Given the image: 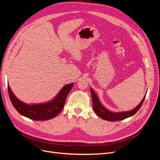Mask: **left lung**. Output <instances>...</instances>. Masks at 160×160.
I'll use <instances>...</instances> for the list:
<instances>
[{"label": "left lung", "mask_w": 160, "mask_h": 160, "mask_svg": "<svg viewBox=\"0 0 160 160\" xmlns=\"http://www.w3.org/2000/svg\"><path fill=\"white\" fill-rule=\"evenodd\" d=\"M92 101H93V108L95 113L98 115L99 118L109 122H116V121L123 120L128 118L132 117V115L136 113L142 107V103L146 98V94L143 97V99L141 101L136 108L134 109L128 111H120V112H113L106 109L104 106L101 104L98 95L95 93V92L93 90V89L90 88ZM147 93V92H146Z\"/></svg>", "instance_id": "1"}]
</instances>
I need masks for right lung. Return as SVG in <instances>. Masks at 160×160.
Returning a JSON list of instances; mask_svg holds the SVG:
<instances>
[{"label":"right lung","instance_id":"add662e5","mask_svg":"<svg viewBox=\"0 0 160 160\" xmlns=\"http://www.w3.org/2000/svg\"><path fill=\"white\" fill-rule=\"evenodd\" d=\"M74 83L65 85L52 99L41 103L28 104L14 95L8 85L9 98L14 108L21 115L36 121H45L55 118L63 109L65 99Z\"/></svg>","mask_w":160,"mask_h":160}]
</instances>
